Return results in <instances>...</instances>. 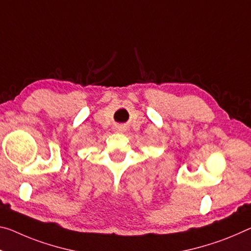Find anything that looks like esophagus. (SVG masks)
<instances>
[{"label":"esophagus","instance_id":"obj_1","mask_svg":"<svg viewBox=\"0 0 251 251\" xmlns=\"http://www.w3.org/2000/svg\"><path fill=\"white\" fill-rule=\"evenodd\" d=\"M123 127H117V132H122Z\"/></svg>","mask_w":251,"mask_h":251}]
</instances>
